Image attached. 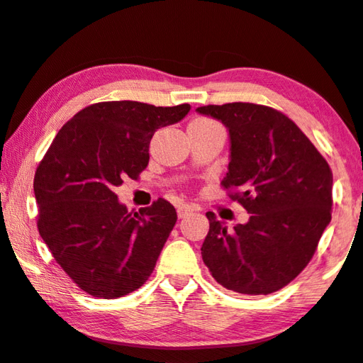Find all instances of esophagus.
<instances>
[{
    "mask_svg": "<svg viewBox=\"0 0 363 363\" xmlns=\"http://www.w3.org/2000/svg\"><path fill=\"white\" fill-rule=\"evenodd\" d=\"M194 211H196V207L192 204H181L177 207V216L182 219V217H186L187 214H191V212H194Z\"/></svg>",
    "mask_w": 363,
    "mask_h": 363,
    "instance_id": "obj_1",
    "label": "esophagus"
}]
</instances>
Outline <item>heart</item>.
I'll list each match as a JSON object with an SVG mask.
<instances>
[{"mask_svg": "<svg viewBox=\"0 0 363 363\" xmlns=\"http://www.w3.org/2000/svg\"><path fill=\"white\" fill-rule=\"evenodd\" d=\"M194 121H202V123H212L211 119H194Z\"/></svg>", "mask_w": 363, "mask_h": 363, "instance_id": "obj_1", "label": "heart"}]
</instances>
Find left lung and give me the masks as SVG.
Here are the masks:
<instances>
[{"label":"left lung","mask_w":363,"mask_h":363,"mask_svg":"<svg viewBox=\"0 0 363 363\" xmlns=\"http://www.w3.org/2000/svg\"><path fill=\"white\" fill-rule=\"evenodd\" d=\"M201 114L230 134L222 189L249 212L232 230L207 212L201 254L217 282L247 296L291 284L315 254L332 217V169L291 118L254 103L209 104Z\"/></svg>","instance_id":"8db88e82"}]
</instances>
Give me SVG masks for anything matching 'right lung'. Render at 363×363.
<instances>
[{"mask_svg":"<svg viewBox=\"0 0 363 363\" xmlns=\"http://www.w3.org/2000/svg\"><path fill=\"white\" fill-rule=\"evenodd\" d=\"M189 109L138 101L86 106L62 125L38 164V230L61 269L89 296H128L156 267L176 209L159 197L133 214L113 189L125 177H139L154 133Z\"/></svg>","mask_w":363,"mask_h":363,"instance_id":"right-lung-1","label":"right lung"}]
</instances>
